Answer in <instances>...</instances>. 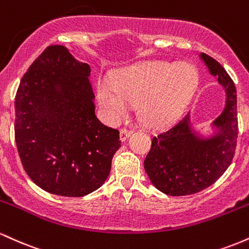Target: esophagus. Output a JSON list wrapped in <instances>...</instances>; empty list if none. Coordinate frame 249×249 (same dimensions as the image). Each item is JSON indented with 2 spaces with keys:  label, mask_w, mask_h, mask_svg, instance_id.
Instances as JSON below:
<instances>
[{
  "label": "esophagus",
  "mask_w": 249,
  "mask_h": 249,
  "mask_svg": "<svg viewBox=\"0 0 249 249\" xmlns=\"http://www.w3.org/2000/svg\"><path fill=\"white\" fill-rule=\"evenodd\" d=\"M132 133H133L132 130H127V128H125V127L122 128L121 132H119V136H121V141L125 142Z\"/></svg>",
  "instance_id": "1"
}]
</instances>
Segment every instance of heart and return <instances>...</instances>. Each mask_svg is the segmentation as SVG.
<instances>
[{
  "instance_id": "obj_1",
  "label": "heart",
  "mask_w": 249,
  "mask_h": 249,
  "mask_svg": "<svg viewBox=\"0 0 249 249\" xmlns=\"http://www.w3.org/2000/svg\"><path fill=\"white\" fill-rule=\"evenodd\" d=\"M198 71L187 63H150L125 71L115 87L101 84L98 101L112 118L138 103V115L150 126H161L184 111L198 87Z\"/></svg>"
}]
</instances>
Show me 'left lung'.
<instances>
[{"label": "left lung", "instance_id": "obj_1", "mask_svg": "<svg viewBox=\"0 0 249 249\" xmlns=\"http://www.w3.org/2000/svg\"><path fill=\"white\" fill-rule=\"evenodd\" d=\"M200 57L225 89L226 105L212 123L218 132L211 138H201L191 127L190 112L153 136L144 168L151 182L167 196H190L211 186L235 153L239 132L235 85L219 62L206 53Z\"/></svg>", "mask_w": 249, "mask_h": 249}]
</instances>
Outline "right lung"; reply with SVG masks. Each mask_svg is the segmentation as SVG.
Returning a JSON list of instances; mask_svg holds the SVG:
<instances>
[{
    "instance_id": "add662e5",
    "label": "right lung",
    "mask_w": 249,
    "mask_h": 249,
    "mask_svg": "<svg viewBox=\"0 0 249 249\" xmlns=\"http://www.w3.org/2000/svg\"><path fill=\"white\" fill-rule=\"evenodd\" d=\"M91 69L63 45H50L22 77L15 97V142L42 190L83 196L104 184L121 147L119 131L95 115Z\"/></svg>"
}]
</instances>
